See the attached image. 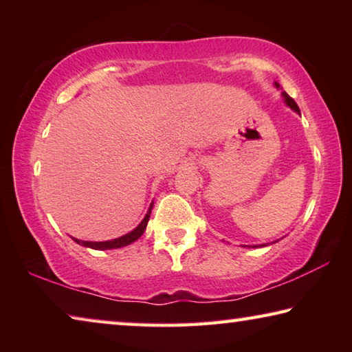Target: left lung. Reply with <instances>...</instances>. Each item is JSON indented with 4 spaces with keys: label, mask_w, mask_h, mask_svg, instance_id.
<instances>
[{
    "label": "left lung",
    "mask_w": 352,
    "mask_h": 352,
    "mask_svg": "<svg viewBox=\"0 0 352 352\" xmlns=\"http://www.w3.org/2000/svg\"><path fill=\"white\" fill-rule=\"evenodd\" d=\"M275 85H276V88H279V83H276V82H275ZM281 96L284 98V102H285V104H287V105L290 107V109H292V110H295L296 113H300V109H298V105H296V102H295V100H294V99H292V98L289 96V94H287V93H285V91H283V93H281ZM256 247H259V245H256ZM261 247H265V243H262V245H261Z\"/></svg>",
    "instance_id": "1"
}]
</instances>
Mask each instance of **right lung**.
<instances>
[{"label": "right lung", "instance_id": "1", "mask_svg": "<svg viewBox=\"0 0 352 352\" xmlns=\"http://www.w3.org/2000/svg\"><path fill=\"white\" fill-rule=\"evenodd\" d=\"M152 206L153 204H151V208H148V211L146 214V217L142 219V222L136 226L133 231H130V233L124 234L121 237H118V239H113V241H105V242H91V241H79V239H74V242L79 243L82 247H88V248H93V250H111V248H121V247H126L130 245V243L135 242L136 239H140L142 236V233L146 231V226L148 222V217H151V212H152Z\"/></svg>", "mask_w": 352, "mask_h": 352}]
</instances>
